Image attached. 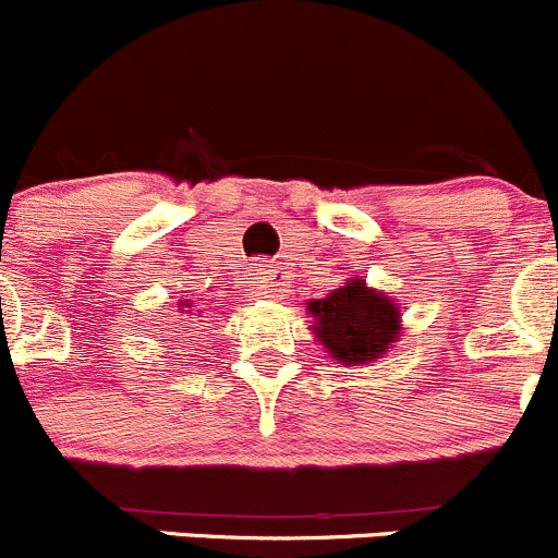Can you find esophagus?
Instances as JSON below:
<instances>
[{"label":"esophagus","mask_w":558,"mask_h":558,"mask_svg":"<svg viewBox=\"0 0 558 558\" xmlns=\"http://www.w3.org/2000/svg\"><path fill=\"white\" fill-rule=\"evenodd\" d=\"M257 292H260L263 298H277L279 284L271 277H260V281H257Z\"/></svg>","instance_id":"obj_1"}]
</instances>
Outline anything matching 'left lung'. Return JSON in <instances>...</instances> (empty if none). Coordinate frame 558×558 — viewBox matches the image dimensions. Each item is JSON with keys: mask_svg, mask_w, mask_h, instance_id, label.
<instances>
[{"mask_svg": "<svg viewBox=\"0 0 558 558\" xmlns=\"http://www.w3.org/2000/svg\"><path fill=\"white\" fill-rule=\"evenodd\" d=\"M314 336L333 361L344 366L377 361L399 341L401 312L393 298L363 279L341 281L325 298L306 303Z\"/></svg>", "mask_w": 558, "mask_h": 558, "instance_id": "1", "label": "left lung"}]
</instances>
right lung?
<instances>
[{"label": "right lung", "mask_w": 558, "mask_h": 558, "mask_svg": "<svg viewBox=\"0 0 558 558\" xmlns=\"http://www.w3.org/2000/svg\"><path fill=\"white\" fill-rule=\"evenodd\" d=\"M179 306H186V308H190V303H179Z\"/></svg>", "instance_id": "add662e5"}]
</instances>
